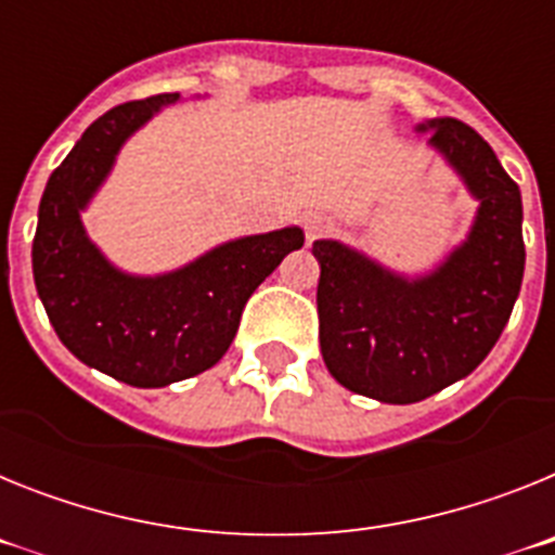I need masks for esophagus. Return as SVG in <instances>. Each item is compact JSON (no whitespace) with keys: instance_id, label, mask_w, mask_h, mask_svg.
I'll return each mask as SVG.
<instances>
[{"instance_id":"1","label":"esophagus","mask_w":555,"mask_h":555,"mask_svg":"<svg viewBox=\"0 0 555 555\" xmlns=\"http://www.w3.org/2000/svg\"><path fill=\"white\" fill-rule=\"evenodd\" d=\"M333 228H336V222L327 214H320V210H311V214L302 217V230H306L308 242H317L322 235L333 233Z\"/></svg>"}]
</instances>
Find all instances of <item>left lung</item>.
<instances>
[{"label":"left lung","mask_w":555,"mask_h":555,"mask_svg":"<svg viewBox=\"0 0 555 555\" xmlns=\"http://www.w3.org/2000/svg\"><path fill=\"white\" fill-rule=\"evenodd\" d=\"M428 127L480 199L467 242L420 281L313 242L322 358L345 389L380 403H420L467 377L506 327L526 269L519 185L469 125L442 116Z\"/></svg>","instance_id":"1"}]
</instances>
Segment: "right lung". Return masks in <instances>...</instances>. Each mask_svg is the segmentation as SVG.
<instances>
[{
    "instance_id": "right-lung-1",
    "label": "right lung",
    "mask_w": 555,
    "mask_h": 555,
    "mask_svg": "<svg viewBox=\"0 0 555 555\" xmlns=\"http://www.w3.org/2000/svg\"><path fill=\"white\" fill-rule=\"evenodd\" d=\"M180 94L132 100L102 113L52 171L38 208L33 274L57 338L121 384H178L228 352L253 292L292 249L300 228L249 235L164 278H130L86 238L80 208L105 180L121 141Z\"/></svg>"
}]
</instances>
